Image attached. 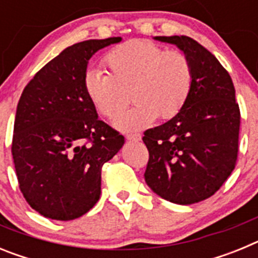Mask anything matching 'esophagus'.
<instances>
[{"label":"esophagus","mask_w":258,"mask_h":258,"mask_svg":"<svg viewBox=\"0 0 258 258\" xmlns=\"http://www.w3.org/2000/svg\"><path fill=\"white\" fill-rule=\"evenodd\" d=\"M126 140L131 141V142H140L141 134L140 133H129V134H126Z\"/></svg>","instance_id":"esophagus-1"}]
</instances>
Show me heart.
<instances>
[{"instance_id":"1","label":"heart","mask_w":258,"mask_h":258,"mask_svg":"<svg viewBox=\"0 0 258 258\" xmlns=\"http://www.w3.org/2000/svg\"><path fill=\"white\" fill-rule=\"evenodd\" d=\"M109 74L90 68L84 77L89 101L102 116L113 118L126 106V92L136 102L133 109L118 116L115 126L136 131L151 124L159 116L168 120L187 102L194 72L183 52L165 50L145 40H132L104 56Z\"/></svg>"}]
</instances>
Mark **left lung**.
<instances>
[{"label": "left lung", "instance_id": "left-lung-1", "mask_svg": "<svg viewBox=\"0 0 258 258\" xmlns=\"http://www.w3.org/2000/svg\"><path fill=\"white\" fill-rule=\"evenodd\" d=\"M187 56L194 83L169 121L145 132V181L156 195L188 206L212 197L235 168L240 112L234 84L218 59L187 36H156Z\"/></svg>", "mask_w": 258, "mask_h": 258}]
</instances>
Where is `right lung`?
Masks as SVG:
<instances>
[{
    "label": "right lung",
    "mask_w": 258,
    "mask_h": 258,
    "mask_svg": "<svg viewBox=\"0 0 258 258\" xmlns=\"http://www.w3.org/2000/svg\"><path fill=\"white\" fill-rule=\"evenodd\" d=\"M121 37L68 46L38 71L22 93L13 152L20 191L44 217L70 221L101 195V169L124 146V137L98 118L84 89L89 60Z\"/></svg>",
    "instance_id": "add662e5"
}]
</instances>
